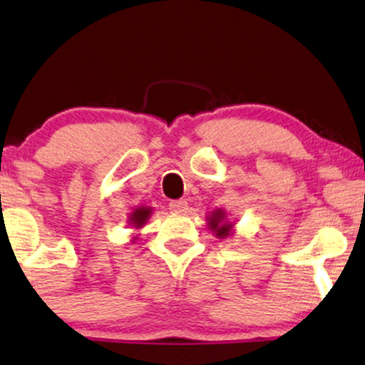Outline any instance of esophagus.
Wrapping results in <instances>:
<instances>
[{
    "instance_id": "obj_1",
    "label": "esophagus",
    "mask_w": 365,
    "mask_h": 365,
    "mask_svg": "<svg viewBox=\"0 0 365 365\" xmlns=\"http://www.w3.org/2000/svg\"><path fill=\"white\" fill-rule=\"evenodd\" d=\"M168 207H170V210L175 212V213H182V212L187 210L188 203H187V200H183V198H180V200L170 202Z\"/></svg>"
}]
</instances>
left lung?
<instances>
[{
    "mask_svg": "<svg viewBox=\"0 0 365 365\" xmlns=\"http://www.w3.org/2000/svg\"><path fill=\"white\" fill-rule=\"evenodd\" d=\"M223 217H225V215H223V212L217 210V212L212 213L210 218H208V220H210V222H208V225H210V230L215 232V235L220 237V239L227 237L232 230V223L223 222Z\"/></svg>",
    "mask_w": 365,
    "mask_h": 365,
    "instance_id": "1",
    "label": "left lung"
}]
</instances>
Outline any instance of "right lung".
Wrapping results in <instances>:
<instances>
[{"instance_id":"obj_1","label":"right lung","mask_w":365,"mask_h":365,"mask_svg":"<svg viewBox=\"0 0 365 365\" xmlns=\"http://www.w3.org/2000/svg\"><path fill=\"white\" fill-rule=\"evenodd\" d=\"M150 215H152V210H150L148 207H140L132 213V217H130V223L138 228V227L145 225V222L148 220Z\"/></svg>"}]
</instances>
